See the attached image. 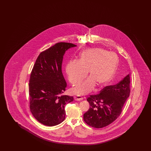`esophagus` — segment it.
Here are the masks:
<instances>
[{"mask_svg":"<svg viewBox=\"0 0 151 151\" xmlns=\"http://www.w3.org/2000/svg\"><path fill=\"white\" fill-rule=\"evenodd\" d=\"M74 99L75 100H77V101H81L82 100H83V98L80 96H74Z\"/></svg>","mask_w":151,"mask_h":151,"instance_id":"esophagus-1","label":"esophagus"}]
</instances>
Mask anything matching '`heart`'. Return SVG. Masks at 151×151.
I'll use <instances>...</instances> for the list:
<instances>
[{
  "label": "heart",
  "instance_id": "heart-1",
  "mask_svg": "<svg viewBox=\"0 0 151 151\" xmlns=\"http://www.w3.org/2000/svg\"><path fill=\"white\" fill-rule=\"evenodd\" d=\"M117 55L100 48H88L81 53L78 60H70L66 66L70 82L77 85L86 77H90L73 89L76 94L85 95L91 92L96 85L106 86L112 79L118 65Z\"/></svg>",
  "mask_w": 151,
  "mask_h": 151
}]
</instances>
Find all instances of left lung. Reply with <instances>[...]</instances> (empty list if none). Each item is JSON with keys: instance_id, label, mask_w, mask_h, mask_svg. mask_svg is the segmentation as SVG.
I'll return each mask as SVG.
<instances>
[{"instance_id": "1", "label": "left lung", "mask_w": 151, "mask_h": 151, "mask_svg": "<svg viewBox=\"0 0 151 151\" xmlns=\"http://www.w3.org/2000/svg\"><path fill=\"white\" fill-rule=\"evenodd\" d=\"M130 78L127 75L119 83L105 87L96 95L90 96L87 100L90 109L83 114L87 125L103 128L118 118L130 93Z\"/></svg>"}]
</instances>
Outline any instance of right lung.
Wrapping results in <instances>:
<instances>
[{
	"label": "right lung",
	"instance_id": "1",
	"mask_svg": "<svg viewBox=\"0 0 151 151\" xmlns=\"http://www.w3.org/2000/svg\"><path fill=\"white\" fill-rule=\"evenodd\" d=\"M77 45L58 42L39 55L29 81L30 111L39 122L48 126L57 125L65 119V106L73 96L62 95L67 83L62 73L63 57Z\"/></svg>",
	"mask_w": 151,
	"mask_h": 151
}]
</instances>
